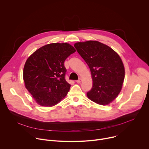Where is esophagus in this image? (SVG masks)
I'll return each instance as SVG.
<instances>
[{"label": "esophagus", "instance_id": "obj_1", "mask_svg": "<svg viewBox=\"0 0 149 149\" xmlns=\"http://www.w3.org/2000/svg\"><path fill=\"white\" fill-rule=\"evenodd\" d=\"M81 81H82V79H81V78H79L78 80L76 81V82H77V83H80Z\"/></svg>", "mask_w": 149, "mask_h": 149}]
</instances>
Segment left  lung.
I'll return each instance as SVG.
<instances>
[{"mask_svg": "<svg viewBox=\"0 0 149 149\" xmlns=\"http://www.w3.org/2000/svg\"><path fill=\"white\" fill-rule=\"evenodd\" d=\"M74 47L91 72L93 87L87 97L97 104H109L120 93L124 79L120 57L110 47L98 41L77 42Z\"/></svg>", "mask_w": 149, "mask_h": 149, "instance_id": "obj_1", "label": "left lung"}]
</instances>
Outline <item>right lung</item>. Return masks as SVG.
I'll list each match as a JSON object with an SVG mask.
<instances>
[{
  "instance_id": "obj_1",
  "label": "right lung",
  "mask_w": 149,
  "mask_h": 149,
  "mask_svg": "<svg viewBox=\"0 0 149 149\" xmlns=\"http://www.w3.org/2000/svg\"><path fill=\"white\" fill-rule=\"evenodd\" d=\"M75 52L67 43H54L36 50L24 68L25 87L40 105L51 107L64 98L71 85L65 80V59Z\"/></svg>"
}]
</instances>
